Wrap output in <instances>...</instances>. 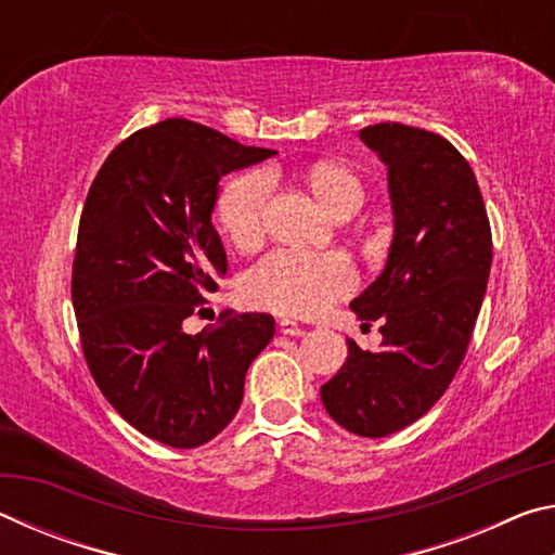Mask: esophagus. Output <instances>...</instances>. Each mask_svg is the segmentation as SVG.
I'll list each match as a JSON object with an SVG mask.
<instances>
[{
    "label": "esophagus",
    "instance_id": "obj_1",
    "mask_svg": "<svg viewBox=\"0 0 555 555\" xmlns=\"http://www.w3.org/2000/svg\"><path fill=\"white\" fill-rule=\"evenodd\" d=\"M279 331L284 335H304L306 327L298 325L296 321H291V318H281L279 321Z\"/></svg>",
    "mask_w": 555,
    "mask_h": 555
}]
</instances>
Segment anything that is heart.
Segmentation results:
<instances>
[{
    "label": "heart",
    "mask_w": 555,
    "mask_h": 555,
    "mask_svg": "<svg viewBox=\"0 0 555 555\" xmlns=\"http://www.w3.org/2000/svg\"><path fill=\"white\" fill-rule=\"evenodd\" d=\"M308 188L333 218H350L364 201V185L354 171L337 164H315ZM271 191L267 171H249L224 185L218 201V220L234 247L255 249L264 237V218ZM354 269L343 255H308L279 249L249 271L244 296L251 306L288 315H318L335 298L350 294Z\"/></svg>",
    "instance_id": "b5f03b06"
}]
</instances>
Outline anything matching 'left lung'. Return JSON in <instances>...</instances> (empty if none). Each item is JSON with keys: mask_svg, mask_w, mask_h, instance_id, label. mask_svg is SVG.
I'll use <instances>...</instances> for the list:
<instances>
[{"mask_svg": "<svg viewBox=\"0 0 555 555\" xmlns=\"http://www.w3.org/2000/svg\"><path fill=\"white\" fill-rule=\"evenodd\" d=\"M360 139L387 164L393 240L387 267L350 308L382 321V347L347 340L321 399L345 430L384 438L453 382L490 279L492 230L473 168L448 139L399 121L364 127Z\"/></svg>", "mask_w": 555, "mask_h": 555, "instance_id": "8db88e82", "label": "left lung"}]
</instances>
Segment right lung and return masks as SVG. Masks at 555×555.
I'll return each instance as SVG.
<instances>
[{"label":"right lung","mask_w":555,"mask_h":555,"mask_svg":"<svg viewBox=\"0 0 555 555\" xmlns=\"http://www.w3.org/2000/svg\"><path fill=\"white\" fill-rule=\"evenodd\" d=\"M274 154L171 117L115 146L88 191L70 286L82 354L119 416L164 446L218 436L274 337L267 313L183 331L228 274L210 220L220 178Z\"/></svg>","instance_id":"1"}]
</instances>
